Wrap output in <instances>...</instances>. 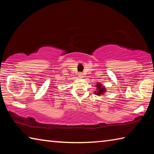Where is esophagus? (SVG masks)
<instances>
[{
  "mask_svg": "<svg viewBox=\"0 0 154 154\" xmlns=\"http://www.w3.org/2000/svg\"><path fill=\"white\" fill-rule=\"evenodd\" d=\"M78 76L80 78H82L83 77V72H79V73H78Z\"/></svg>",
  "mask_w": 154,
  "mask_h": 154,
  "instance_id": "obj_1",
  "label": "esophagus"
}]
</instances>
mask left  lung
<instances>
[{"label": "left lung", "mask_w": 154, "mask_h": 154, "mask_svg": "<svg viewBox=\"0 0 154 154\" xmlns=\"http://www.w3.org/2000/svg\"><path fill=\"white\" fill-rule=\"evenodd\" d=\"M96 87H97V90H98V92H95L96 95L103 94V93L105 92V88H103L102 84H99V83H98V84L96 85Z\"/></svg>", "instance_id": "left-lung-1"}]
</instances>
